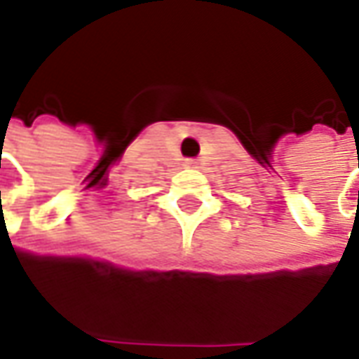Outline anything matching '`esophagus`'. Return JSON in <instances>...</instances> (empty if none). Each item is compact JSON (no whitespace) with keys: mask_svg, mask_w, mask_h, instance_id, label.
I'll list each match as a JSON object with an SVG mask.
<instances>
[{"mask_svg":"<svg viewBox=\"0 0 359 359\" xmlns=\"http://www.w3.org/2000/svg\"><path fill=\"white\" fill-rule=\"evenodd\" d=\"M184 167H188V169H194L196 161L194 159H187V161H184Z\"/></svg>","mask_w":359,"mask_h":359,"instance_id":"obj_1","label":"esophagus"}]
</instances>
